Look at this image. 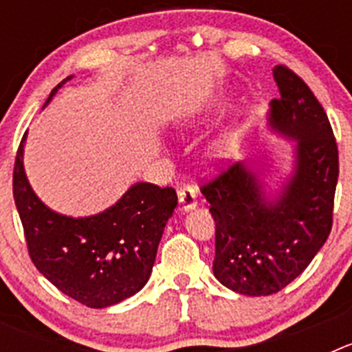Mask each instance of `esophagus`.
I'll return each mask as SVG.
<instances>
[{
    "label": "esophagus",
    "instance_id": "34e87169",
    "mask_svg": "<svg viewBox=\"0 0 352 352\" xmlns=\"http://www.w3.org/2000/svg\"><path fill=\"white\" fill-rule=\"evenodd\" d=\"M178 197H179V204H182V210H185V211L194 210V208L197 206V201H199L197 186H194V185L182 186L178 192Z\"/></svg>",
    "mask_w": 352,
    "mask_h": 352
}]
</instances>
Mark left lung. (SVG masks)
Listing matches in <instances>:
<instances>
[{
	"label": "left lung",
	"instance_id": "1",
	"mask_svg": "<svg viewBox=\"0 0 352 352\" xmlns=\"http://www.w3.org/2000/svg\"><path fill=\"white\" fill-rule=\"evenodd\" d=\"M273 79L280 98L272 102L270 120L298 139L296 174L278 203L264 201L243 162L220 167L201 185L214 220V276L247 296H270L291 284L333 226L338 148L328 116L291 68L276 65Z\"/></svg>",
	"mask_w": 352,
	"mask_h": 352
}]
</instances>
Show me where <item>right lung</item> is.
I'll list each match as a JSON object with an SVG mask.
<instances>
[{
  "instance_id": "obj_1",
  "label": "right lung",
  "mask_w": 352,
  "mask_h": 352,
  "mask_svg": "<svg viewBox=\"0 0 352 352\" xmlns=\"http://www.w3.org/2000/svg\"><path fill=\"white\" fill-rule=\"evenodd\" d=\"M65 82L52 89L47 102ZM24 138L12 183L28 254L36 270L67 296L91 309L133 296L151 275L164 227L178 204L176 190L138 183L104 213L63 217L31 190L23 167Z\"/></svg>"
}]
</instances>
